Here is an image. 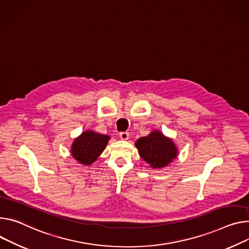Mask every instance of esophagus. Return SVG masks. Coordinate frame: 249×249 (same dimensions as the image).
I'll return each mask as SVG.
<instances>
[{"mask_svg":"<svg viewBox=\"0 0 249 249\" xmlns=\"http://www.w3.org/2000/svg\"><path fill=\"white\" fill-rule=\"evenodd\" d=\"M119 136L122 140H128L129 139V133L128 132H120Z\"/></svg>","mask_w":249,"mask_h":249,"instance_id":"1","label":"esophagus"}]
</instances>
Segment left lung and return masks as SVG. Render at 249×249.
Segmentation results:
<instances>
[{"label":"left lung","instance_id":"obj_1","mask_svg":"<svg viewBox=\"0 0 249 249\" xmlns=\"http://www.w3.org/2000/svg\"><path fill=\"white\" fill-rule=\"evenodd\" d=\"M140 157L154 169L168 166L178 155V149L171 138L154 130L148 136L141 137L135 143Z\"/></svg>","mask_w":249,"mask_h":249}]
</instances>
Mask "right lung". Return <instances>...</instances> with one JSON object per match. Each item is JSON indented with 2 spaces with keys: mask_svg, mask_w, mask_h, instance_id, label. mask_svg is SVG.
Here are the masks:
<instances>
[{
  "mask_svg": "<svg viewBox=\"0 0 249 249\" xmlns=\"http://www.w3.org/2000/svg\"><path fill=\"white\" fill-rule=\"evenodd\" d=\"M110 137L108 135L94 131H84L74 139L71 145V155L74 159L83 165H91L105 149Z\"/></svg>",
  "mask_w": 249,
  "mask_h": 249,
  "instance_id": "1",
  "label": "right lung"
}]
</instances>
